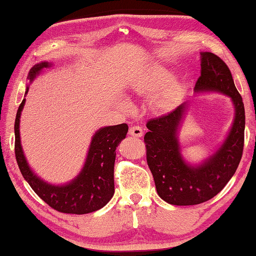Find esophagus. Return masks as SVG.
I'll use <instances>...</instances> for the list:
<instances>
[{"instance_id": "obj_1", "label": "esophagus", "mask_w": 256, "mask_h": 256, "mask_svg": "<svg viewBox=\"0 0 256 256\" xmlns=\"http://www.w3.org/2000/svg\"><path fill=\"white\" fill-rule=\"evenodd\" d=\"M128 133H130V134H131V136H142L144 131H142V128L138 126V125H136V126H131V128H130Z\"/></svg>"}]
</instances>
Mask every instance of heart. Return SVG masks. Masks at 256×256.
Wrapping results in <instances>:
<instances>
[{
  "label": "heart",
  "mask_w": 256,
  "mask_h": 256,
  "mask_svg": "<svg viewBox=\"0 0 256 256\" xmlns=\"http://www.w3.org/2000/svg\"><path fill=\"white\" fill-rule=\"evenodd\" d=\"M172 73L162 66H153L142 75L134 78L131 84L132 92L136 94H150L164 88L150 98V106L153 109L166 111L174 106L182 92V84L178 80H170ZM124 108H130L128 102L123 103Z\"/></svg>",
  "instance_id": "b5f03b06"
}]
</instances>
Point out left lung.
I'll list each match as a JSON object with an SVG mask.
<instances>
[{
	"instance_id": "left-lung-1",
	"label": "left lung",
	"mask_w": 256,
	"mask_h": 256,
	"mask_svg": "<svg viewBox=\"0 0 256 256\" xmlns=\"http://www.w3.org/2000/svg\"><path fill=\"white\" fill-rule=\"evenodd\" d=\"M200 76L194 90L228 96L234 106V118L219 148L197 164L186 162L178 142V131L189 102L147 122L148 132L144 136L147 164L158 195L172 205H196L211 200L232 178L242 156L244 108L231 72L220 58L211 52H200Z\"/></svg>"
}]
</instances>
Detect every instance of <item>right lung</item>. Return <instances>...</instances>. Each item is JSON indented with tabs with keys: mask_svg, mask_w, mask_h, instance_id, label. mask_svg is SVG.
Returning a JSON list of instances; mask_svg holds the SVG:
<instances>
[{
	"mask_svg": "<svg viewBox=\"0 0 256 256\" xmlns=\"http://www.w3.org/2000/svg\"><path fill=\"white\" fill-rule=\"evenodd\" d=\"M48 61L34 64L28 72L30 84L45 68L51 67ZM28 92L26 86L25 95ZM25 104L22 100L15 120V154L23 178L34 192L50 206L64 214H84L97 211L109 203L114 194V167L116 148L125 139L128 131V124L104 126L92 136L87 158L80 172L64 184H52L39 178L28 166L20 144V122Z\"/></svg>",
	"mask_w": 256,
	"mask_h": 256,
	"instance_id": "1",
	"label": "right lung"
}]
</instances>
